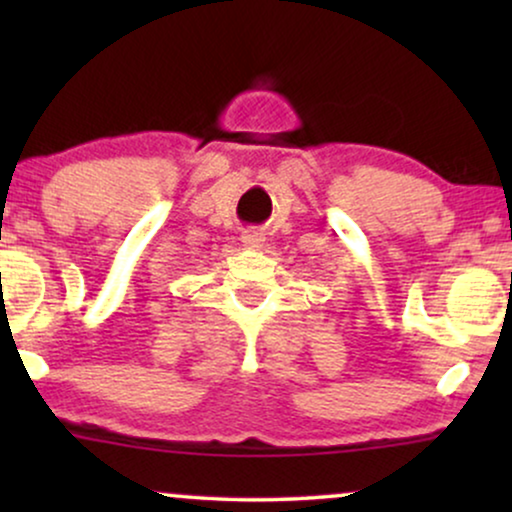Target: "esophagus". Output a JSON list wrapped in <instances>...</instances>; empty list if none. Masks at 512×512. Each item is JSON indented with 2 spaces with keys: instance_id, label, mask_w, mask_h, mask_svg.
I'll use <instances>...</instances> for the list:
<instances>
[{
  "instance_id": "esophagus-1",
  "label": "esophagus",
  "mask_w": 512,
  "mask_h": 512,
  "mask_svg": "<svg viewBox=\"0 0 512 512\" xmlns=\"http://www.w3.org/2000/svg\"><path fill=\"white\" fill-rule=\"evenodd\" d=\"M263 242H265V237H263V233H258L256 228H249L242 233V244L247 249H261Z\"/></svg>"
}]
</instances>
